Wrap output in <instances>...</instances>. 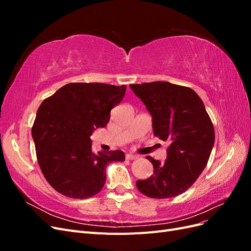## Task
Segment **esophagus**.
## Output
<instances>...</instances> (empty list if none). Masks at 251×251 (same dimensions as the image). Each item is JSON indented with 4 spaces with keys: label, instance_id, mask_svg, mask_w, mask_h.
Instances as JSON below:
<instances>
[{
    "label": "esophagus",
    "instance_id": "34e87169",
    "mask_svg": "<svg viewBox=\"0 0 251 251\" xmlns=\"http://www.w3.org/2000/svg\"><path fill=\"white\" fill-rule=\"evenodd\" d=\"M137 157H138L137 155H134V154H126V158L127 159V160H134V159H136Z\"/></svg>",
    "mask_w": 251,
    "mask_h": 251
}]
</instances>
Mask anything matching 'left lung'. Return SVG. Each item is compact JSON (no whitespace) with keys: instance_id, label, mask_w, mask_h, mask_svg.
I'll use <instances>...</instances> for the list:
<instances>
[{"instance_id":"1","label":"left lung","mask_w":251,"mask_h":251,"mask_svg":"<svg viewBox=\"0 0 251 251\" xmlns=\"http://www.w3.org/2000/svg\"><path fill=\"white\" fill-rule=\"evenodd\" d=\"M153 117L156 137L169 140L168 157L160 162L151 156L153 176L136 182L150 198L168 199L191 187L206 166L215 143V130L204 103L188 87L168 81L130 85Z\"/></svg>"}]
</instances>
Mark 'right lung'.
Wrapping results in <instances>:
<instances>
[{"mask_svg": "<svg viewBox=\"0 0 251 251\" xmlns=\"http://www.w3.org/2000/svg\"><path fill=\"white\" fill-rule=\"evenodd\" d=\"M126 86L71 82L46 98L32 126L37 162L56 192L87 199L101 191L105 169L125 161L123 151L93 153L90 136L110 120L111 110L126 94Z\"/></svg>", "mask_w": 251, "mask_h": 251, "instance_id": "right-lung-1", "label": "right lung"}]
</instances>
